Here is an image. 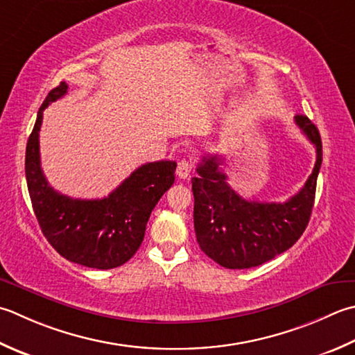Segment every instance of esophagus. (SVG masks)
I'll use <instances>...</instances> for the list:
<instances>
[{
  "label": "esophagus",
  "mask_w": 355,
  "mask_h": 355,
  "mask_svg": "<svg viewBox=\"0 0 355 355\" xmlns=\"http://www.w3.org/2000/svg\"><path fill=\"white\" fill-rule=\"evenodd\" d=\"M191 172H192V163L189 162V159H186V158L180 159L178 166H177V175L184 180L191 175Z\"/></svg>",
  "instance_id": "1"
}]
</instances>
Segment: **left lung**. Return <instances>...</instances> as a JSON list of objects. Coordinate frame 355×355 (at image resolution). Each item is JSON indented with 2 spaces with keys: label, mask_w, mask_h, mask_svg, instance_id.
Masks as SVG:
<instances>
[{
  "label": "left lung",
  "mask_w": 355,
  "mask_h": 355,
  "mask_svg": "<svg viewBox=\"0 0 355 355\" xmlns=\"http://www.w3.org/2000/svg\"><path fill=\"white\" fill-rule=\"evenodd\" d=\"M295 124L315 148V166L306 183L284 203H261L239 196L218 169L217 155L205 157L192 178L193 226L209 259L227 269H248L272 260L294 245L306 229L322 166L320 132L306 115Z\"/></svg>",
  "instance_id": "1"
}]
</instances>
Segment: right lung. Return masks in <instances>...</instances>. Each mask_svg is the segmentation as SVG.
<instances>
[{
	"label": "right lung",
	"mask_w": 355,
	"mask_h": 355,
	"mask_svg": "<svg viewBox=\"0 0 355 355\" xmlns=\"http://www.w3.org/2000/svg\"><path fill=\"white\" fill-rule=\"evenodd\" d=\"M67 94L64 81L38 110L26 148V180L33 212L44 237L66 260L112 269L130 260L144 239L150 212L175 180V162L146 163L101 200L71 198L49 186L40 163L43 110Z\"/></svg>",
	"instance_id": "obj_1"
}]
</instances>
